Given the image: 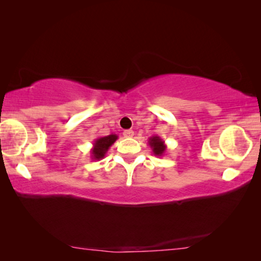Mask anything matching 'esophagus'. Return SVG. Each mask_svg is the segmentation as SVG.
Returning <instances> with one entry per match:
<instances>
[{
	"label": "esophagus",
	"instance_id": "34e87169",
	"mask_svg": "<svg viewBox=\"0 0 261 261\" xmlns=\"http://www.w3.org/2000/svg\"><path fill=\"white\" fill-rule=\"evenodd\" d=\"M133 135H134V132L132 129L123 130V137L124 138H133Z\"/></svg>",
	"mask_w": 261,
	"mask_h": 261
}]
</instances>
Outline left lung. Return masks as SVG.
<instances>
[{"mask_svg":"<svg viewBox=\"0 0 261 261\" xmlns=\"http://www.w3.org/2000/svg\"><path fill=\"white\" fill-rule=\"evenodd\" d=\"M148 145L151 147L153 154L156 156H163L166 152V145L165 141L163 140L162 138L158 137V135H153L148 139Z\"/></svg>","mask_w":261,"mask_h":261,"instance_id":"obj_1","label":"left lung"}]
</instances>
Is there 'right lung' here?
<instances>
[{
    "mask_svg": "<svg viewBox=\"0 0 261 261\" xmlns=\"http://www.w3.org/2000/svg\"><path fill=\"white\" fill-rule=\"evenodd\" d=\"M119 137L116 134H110L107 137L97 138L92 144V148L90 151V156L92 160H101L106 156L108 149L112 147V145L115 142Z\"/></svg>",
    "mask_w": 261,
    "mask_h": 261,
    "instance_id": "1",
    "label": "right lung"
}]
</instances>
